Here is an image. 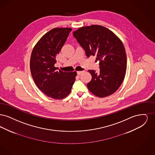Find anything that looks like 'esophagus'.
<instances>
[{"label":"esophagus","mask_w":155,"mask_h":155,"mask_svg":"<svg viewBox=\"0 0 155 155\" xmlns=\"http://www.w3.org/2000/svg\"><path fill=\"white\" fill-rule=\"evenodd\" d=\"M77 73L78 75H80L82 73V71H77Z\"/></svg>","instance_id":"esophagus-1"}]
</instances>
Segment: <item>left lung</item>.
<instances>
[{
  "label": "left lung",
  "instance_id": "left-lung-1",
  "mask_svg": "<svg viewBox=\"0 0 155 155\" xmlns=\"http://www.w3.org/2000/svg\"><path fill=\"white\" fill-rule=\"evenodd\" d=\"M87 56H96L100 71L88 70L89 90L99 97L109 96L121 85L127 69V56L121 41L111 31L99 25L78 28L73 33Z\"/></svg>",
  "mask_w": 155,
  "mask_h": 155
}]
</instances>
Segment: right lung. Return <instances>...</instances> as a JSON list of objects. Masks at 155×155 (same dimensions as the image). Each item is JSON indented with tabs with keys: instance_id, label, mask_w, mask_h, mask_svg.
<instances>
[{
	"instance_id": "1",
	"label": "right lung",
	"mask_w": 155,
	"mask_h": 155,
	"mask_svg": "<svg viewBox=\"0 0 155 155\" xmlns=\"http://www.w3.org/2000/svg\"><path fill=\"white\" fill-rule=\"evenodd\" d=\"M71 28H55L46 33L35 45L30 70L38 88L46 96L61 99L71 92L77 72H63L54 67L56 56L66 41Z\"/></svg>"
}]
</instances>
